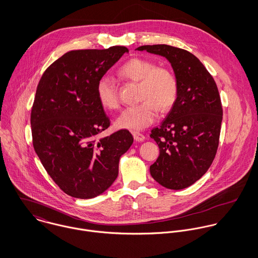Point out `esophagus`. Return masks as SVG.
Listing matches in <instances>:
<instances>
[{"label":"esophagus","mask_w":258,"mask_h":258,"mask_svg":"<svg viewBox=\"0 0 258 258\" xmlns=\"http://www.w3.org/2000/svg\"><path fill=\"white\" fill-rule=\"evenodd\" d=\"M133 136H134V139H135L137 142H144V141L146 140V137H145L143 134L139 133V132H134V133H133Z\"/></svg>","instance_id":"34e87169"}]
</instances>
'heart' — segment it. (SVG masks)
I'll list each match as a JSON object with an SVG mask.
<instances>
[{"mask_svg":"<svg viewBox=\"0 0 258 258\" xmlns=\"http://www.w3.org/2000/svg\"><path fill=\"white\" fill-rule=\"evenodd\" d=\"M121 78L140 83V101L143 103L131 106L116 118L118 128L142 131L153 124L157 118V109L168 111L175 103L178 84L175 76L168 69L156 67L154 61L144 57H132L118 70ZM99 103L104 109H116L119 106L112 79L102 76L96 86Z\"/></svg>","mask_w":258,"mask_h":258,"instance_id":"1","label":"heart"}]
</instances>
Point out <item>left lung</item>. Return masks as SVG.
Returning a JSON list of instances; mask_svg holds the SVG:
<instances>
[{
	"instance_id": "8db88e82",
	"label": "left lung",
	"mask_w": 258,
	"mask_h": 258,
	"mask_svg": "<svg viewBox=\"0 0 258 258\" xmlns=\"http://www.w3.org/2000/svg\"><path fill=\"white\" fill-rule=\"evenodd\" d=\"M164 56L178 84L177 99L151 138L159 155L151 165L155 181L169 189H182L199 180L211 165L218 148L222 106L212 76L191 52L168 45L142 46Z\"/></svg>"
}]
</instances>
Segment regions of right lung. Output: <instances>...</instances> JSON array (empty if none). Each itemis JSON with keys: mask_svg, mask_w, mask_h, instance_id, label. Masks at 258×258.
<instances>
[{"mask_svg": "<svg viewBox=\"0 0 258 258\" xmlns=\"http://www.w3.org/2000/svg\"><path fill=\"white\" fill-rule=\"evenodd\" d=\"M124 52L122 46L66 52L39 82L31 112L33 146L52 180L73 198L93 199L105 191L134 143L127 130L100 136L110 121L96 86Z\"/></svg>", "mask_w": 258, "mask_h": 258, "instance_id": "obj_1", "label": "right lung"}]
</instances>
